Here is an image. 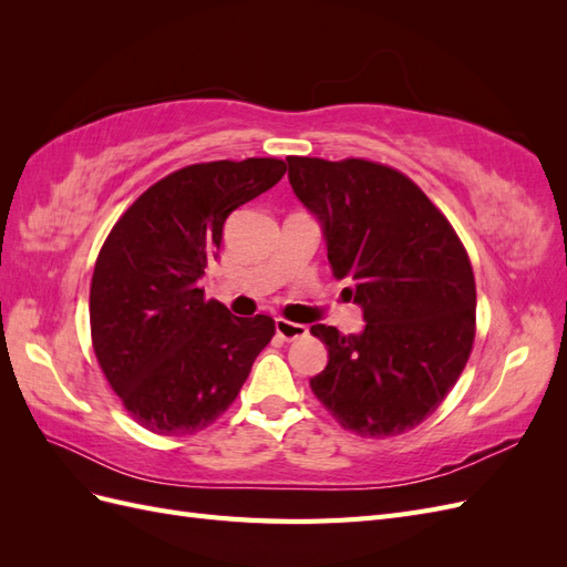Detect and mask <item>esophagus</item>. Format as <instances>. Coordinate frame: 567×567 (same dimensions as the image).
I'll return each instance as SVG.
<instances>
[{"label":"esophagus","mask_w":567,"mask_h":567,"mask_svg":"<svg viewBox=\"0 0 567 567\" xmlns=\"http://www.w3.org/2000/svg\"><path fill=\"white\" fill-rule=\"evenodd\" d=\"M274 329H277V336L284 340H298L307 336V326L302 323H293V321H286V319H277L274 321Z\"/></svg>","instance_id":"obj_1"}]
</instances>
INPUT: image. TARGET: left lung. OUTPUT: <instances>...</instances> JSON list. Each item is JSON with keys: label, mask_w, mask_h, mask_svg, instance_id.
I'll return each mask as SVG.
<instances>
[{"label": "left lung", "mask_w": 567, "mask_h": 567, "mask_svg": "<svg viewBox=\"0 0 567 567\" xmlns=\"http://www.w3.org/2000/svg\"><path fill=\"white\" fill-rule=\"evenodd\" d=\"M293 194L315 215L336 279L364 329L315 323L329 362L310 379L323 406L362 437L419 425L447 398L475 338L468 255L435 205L402 173L348 158H288Z\"/></svg>", "instance_id": "1"}]
</instances>
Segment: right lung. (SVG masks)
<instances>
[{"mask_svg": "<svg viewBox=\"0 0 567 567\" xmlns=\"http://www.w3.org/2000/svg\"><path fill=\"white\" fill-rule=\"evenodd\" d=\"M286 175L277 158L215 161L156 182L115 221L92 277L94 352L132 419L192 435L236 400L274 336L267 315L205 300L227 217Z\"/></svg>", "mask_w": 567, "mask_h": 567, "instance_id": "1", "label": "right lung"}]
</instances>
